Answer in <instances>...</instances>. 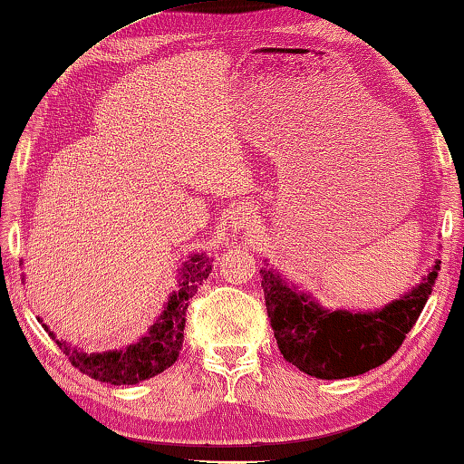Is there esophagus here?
<instances>
[{
  "label": "esophagus",
  "instance_id": "esophagus-1",
  "mask_svg": "<svg viewBox=\"0 0 464 464\" xmlns=\"http://www.w3.org/2000/svg\"><path fill=\"white\" fill-rule=\"evenodd\" d=\"M254 217H256L254 206L249 204V202H241L237 208L233 210V223H235V227H247L254 220Z\"/></svg>",
  "mask_w": 464,
  "mask_h": 464
}]
</instances>
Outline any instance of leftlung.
Returning a JSON list of instances; mask_svg holds the SVG:
<instances>
[{"label": "left lung", "mask_w": 464, "mask_h": 464, "mask_svg": "<svg viewBox=\"0 0 464 464\" xmlns=\"http://www.w3.org/2000/svg\"><path fill=\"white\" fill-rule=\"evenodd\" d=\"M438 270L440 264L421 285L384 310L351 314L322 310L305 293L286 285L275 270L264 268L262 289L278 351L299 372L322 380L359 376L386 363L421 315Z\"/></svg>", "instance_id": "1"}]
</instances>
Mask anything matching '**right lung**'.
<instances>
[{"label": "right lung", "mask_w": 464, "mask_h": 464, "mask_svg": "<svg viewBox=\"0 0 464 464\" xmlns=\"http://www.w3.org/2000/svg\"><path fill=\"white\" fill-rule=\"evenodd\" d=\"M210 270V262L204 260L202 256H194L192 260L183 264L179 286L169 297L163 315L150 328L149 334L140 338L136 344H130L128 349L111 353H92V355H88V353L73 349L63 341H57L53 333L49 334L53 336L57 347L68 357V362L76 370L86 373L88 378L107 382V384L113 386L138 384L140 380L152 378L157 373L165 372L179 357L188 305L198 289L202 286V283L208 278Z\"/></svg>", "instance_id": "obj_1"}]
</instances>
